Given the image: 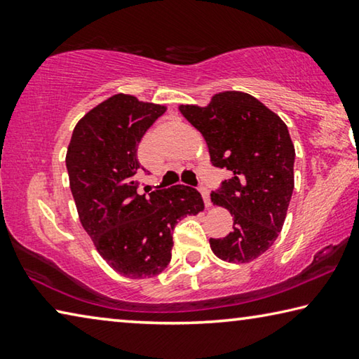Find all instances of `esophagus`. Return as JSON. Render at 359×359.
<instances>
[{
  "label": "esophagus",
  "instance_id": "1",
  "mask_svg": "<svg viewBox=\"0 0 359 359\" xmlns=\"http://www.w3.org/2000/svg\"><path fill=\"white\" fill-rule=\"evenodd\" d=\"M199 193H201V196H203V199H204V204H205V208H209L210 205V196H209V190L205 187H199Z\"/></svg>",
  "mask_w": 359,
  "mask_h": 359
}]
</instances>
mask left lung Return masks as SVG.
Masks as SVG:
<instances>
[{"label":"left lung","instance_id":"8db88e82","mask_svg":"<svg viewBox=\"0 0 359 359\" xmlns=\"http://www.w3.org/2000/svg\"><path fill=\"white\" fill-rule=\"evenodd\" d=\"M179 111L203 135L212 165L231 172L210 201L229 210L233 231L210 239L212 252L228 263L257 259L282 231L293 194L296 154L287 125L255 96L234 90Z\"/></svg>","mask_w":359,"mask_h":359}]
</instances>
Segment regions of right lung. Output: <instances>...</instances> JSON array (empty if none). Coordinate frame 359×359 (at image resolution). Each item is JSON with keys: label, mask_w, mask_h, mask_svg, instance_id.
Listing matches in <instances>:
<instances>
[{"label": "right lung", "mask_w": 359, "mask_h": 359, "mask_svg": "<svg viewBox=\"0 0 359 359\" xmlns=\"http://www.w3.org/2000/svg\"><path fill=\"white\" fill-rule=\"evenodd\" d=\"M165 112L166 106L114 95L77 121L66 151L79 220L102 259L128 278L165 271L175 223L204 210L201 194L190 187L137 193V145Z\"/></svg>", "instance_id": "add662e5"}]
</instances>
